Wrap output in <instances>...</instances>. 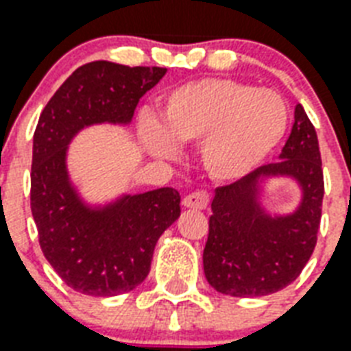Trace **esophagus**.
Segmentation results:
<instances>
[{"instance_id": "1", "label": "esophagus", "mask_w": 351, "mask_h": 351, "mask_svg": "<svg viewBox=\"0 0 351 351\" xmlns=\"http://www.w3.org/2000/svg\"><path fill=\"white\" fill-rule=\"evenodd\" d=\"M210 204V195L206 191H195V193L187 195L184 199V206L191 208V210H206Z\"/></svg>"}]
</instances>
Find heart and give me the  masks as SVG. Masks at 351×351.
Here are the masks:
<instances>
[{
  "mask_svg": "<svg viewBox=\"0 0 351 351\" xmlns=\"http://www.w3.org/2000/svg\"><path fill=\"white\" fill-rule=\"evenodd\" d=\"M289 121L287 104L272 90L230 79H202L165 93L158 123L141 121L151 154L175 158L182 143H200V162L215 180H239L280 143Z\"/></svg>",
  "mask_w": 351,
  "mask_h": 351,
  "instance_id": "heart-1",
  "label": "heart"
}]
</instances>
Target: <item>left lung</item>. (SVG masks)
Listing matches in <instances>:
<instances>
[{
  "label": "left lung",
  "instance_id": "1",
  "mask_svg": "<svg viewBox=\"0 0 351 351\" xmlns=\"http://www.w3.org/2000/svg\"><path fill=\"white\" fill-rule=\"evenodd\" d=\"M293 178L302 191L291 214L271 216L261 206V184ZM324 176L317 132L302 104L280 160L234 184L217 187L202 263L206 280L223 294L252 298L287 287L300 276L317 245Z\"/></svg>",
  "mask_w": 351,
  "mask_h": 351
}]
</instances>
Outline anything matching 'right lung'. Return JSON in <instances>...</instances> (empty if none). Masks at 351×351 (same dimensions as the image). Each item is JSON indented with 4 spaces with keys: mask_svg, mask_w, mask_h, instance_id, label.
<instances>
[{
    "mask_svg": "<svg viewBox=\"0 0 351 351\" xmlns=\"http://www.w3.org/2000/svg\"><path fill=\"white\" fill-rule=\"evenodd\" d=\"M165 68L84 64L40 114L33 138L31 211L40 248L64 283L88 296H117L151 271L160 235L180 217V193L160 187L90 206L73 186L68 147L82 128L130 125L134 110Z\"/></svg>",
    "mask_w": 351,
    "mask_h": 351,
    "instance_id": "1",
    "label": "right lung"
}]
</instances>
